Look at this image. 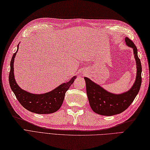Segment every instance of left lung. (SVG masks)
<instances>
[{
    "label": "left lung",
    "instance_id": "obj_1",
    "mask_svg": "<svg viewBox=\"0 0 150 150\" xmlns=\"http://www.w3.org/2000/svg\"><path fill=\"white\" fill-rule=\"evenodd\" d=\"M125 43L133 49L136 63V77L132 86L127 91L120 94H115L105 90L99 84L86 77L84 79L86 82V93L90 105L96 114L112 116L120 114L130 106L138 93L141 84L142 67L140 59L137 55V49L132 41L126 37Z\"/></svg>",
    "mask_w": 150,
    "mask_h": 150
}]
</instances>
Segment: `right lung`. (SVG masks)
<instances>
[{"label":"right lung","mask_w":150,"mask_h":150,"mask_svg":"<svg viewBox=\"0 0 150 150\" xmlns=\"http://www.w3.org/2000/svg\"><path fill=\"white\" fill-rule=\"evenodd\" d=\"M17 51L13 54L11 61V69L9 81L12 91L22 106L30 112L38 114H48L57 111L64 102L66 92L73 83L77 76H75L68 82L61 84L58 87L43 94H35L23 90L16 81L14 74V62Z\"/></svg>","instance_id":"obj_1"}]
</instances>
